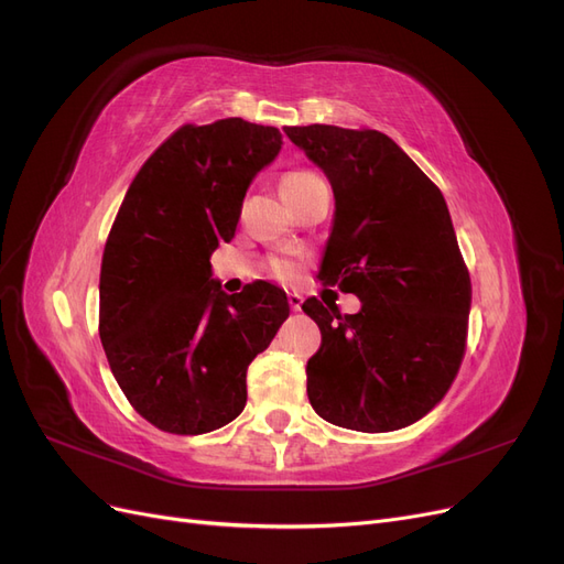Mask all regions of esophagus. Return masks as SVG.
I'll use <instances>...</instances> for the list:
<instances>
[{
    "mask_svg": "<svg viewBox=\"0 0 564 564\" xmlns=\"http://www.w3.org/2000/svg\"><path fill=\"white\" fill-rule=\"evenodd\" d=\"M289 308H292L294 313H299L301 311V303H303V296L299 294V292H289Z\"/></svg>",
    "mask_w": 564,
    "mask_h": 564,
    "instance_id": "34e87169",
    "label": "esophagus"
}]
</instances>
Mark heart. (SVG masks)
<instances>
[{
  "mask_svg": "<svg viewBox=\"0 0 564 564\" xmlns=\"http://www.w3.org/2000/svg\"><path fill=\"white\" fill-rule=\"evenodd\" d=\"M317 181H322V178L313 172H289V174H284V178L280 183L282 197L299 193V191H303V187H308ZM272 270H275V275H280V278H289L294 272V263L286 261V259H275V261H272Z\"/></svg>",
  "mask_w": 564,
  "mask_h": 564,
  "instance_id": "obj_1",
  "label": "heart"
}]
</instances>
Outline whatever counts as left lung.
I'll return each mask as SVG.
<instances>
[{
  "label": "left lung",
  "instance_id": "left-lung-1",
  "mask_svg": "<svg viewBox=\"0 0 564 564\" xmlns=\"http://www.w3.org/2000/svg\"><path fill=\"white\" fill-rule=\"evenodd\" d=\"M329 178L336 212L319 280L355 294V315L303 303L322 332L308 400L334 425L388 433L445 398L464 360L470 278L447 202L406 152L373 129L284 127Z\"/></svg>",
  "mask_w": 564,
  "mask_h": 564
}]
</instances>
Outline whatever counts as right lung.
I'll list each match as a JSON object with an SVG mask.
<instances>
[{
	"label": "right lung",
	"mask_w": 564,
	"mask_h": 564,
	"mask_svg": "<svg viewBox=\"0 0 564 564\" xmlns=\"http://www.w3.org/2000/svg\"><path fill=\"white\" fill-rule=\"evenodd\" d=\"M282 133L242 117L185 124L131 181L100 265L98 332L115 379L155 429L202 435L242 414L247 367L289 317L282 289L226 294L212 253L235 237Z\"/></svg>",
	"instance_id": "1"
}]
</instances>
